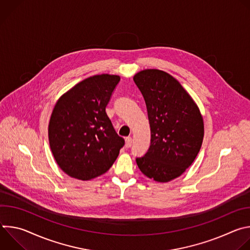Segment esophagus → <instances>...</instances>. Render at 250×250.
I'll return each instance as SVG.
<instances>
[{"label":"esophagus","instance_id":"1","mask_svg":"<svg viewBox=\"0 0 250 250\" xmlns=\"http://www.w3.org/2000/svg\"><path fill=\"white\" fill-rule=\"evenodd\" d=\"M131 145H132V139H131V137L128 136L125 138V147L129 148L131 146Z\"/></svg>","mask_w":250,"mask_h":250}]
</instances>
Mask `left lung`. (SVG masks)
I'll return each instance as SVG.
<instances>
[{"label": "left lung", "mask_w": 250, "mask_h": 250, "mask_svg": "<svg viewBox=\"0 0 250 250\" xmlns=\"http://www.w3.org/2000/svg\"><path fill=\"white\" fill-rule=\"evenodd\" d=\"M133 81L145 98L151 133L150 146L136 164L150 179L169 182L191 166L201 149L202 115L187 91L164 71L142 70Z\"/></svg>", "instance_id": "obj_1"}]
</instances>
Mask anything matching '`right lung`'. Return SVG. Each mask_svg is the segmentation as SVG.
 Listing matches in <instances>:
<instances>
[{"mask_svg": "<svg viewBox=\"0 0 250 250\" xmlns=\"http://www.w3.org/2000/svg\"><path fill=\"white\" fill-rule=\"evenodd\" d=\"M120 80L118 75H95L57 101L48 125L49 146L70 177L86 181L105 173L125 146L105 113Z\"/></svg>", "mask_w": 250, "mask_h": 250, "instance_id": "add662e5", "label": "right lung"}]
</instances>
